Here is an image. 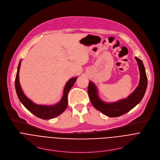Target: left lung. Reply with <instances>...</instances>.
Segmentation results:
<instances>
[{"mask_svg": "<svg viewBox=\"0 0 160 160\" xmlns=\"http://www.w3.org/2000/svg\"><path fill=\"white\" fill-rule=\"evenodd\" d=\"M135 59L139 66L140 81L138 87L127 98L115 102H103L99 98L96 86L93 82H89L88 94L91 103L96 109L109 117H118L127 113L141 102L145 94L148 86V78L145 68L142 61L139 58L135 57Z\"/></svg>", "mask_w": 160, "mask_h": 160, "instance_id": "1", "label": "left lung"}]
</instances>
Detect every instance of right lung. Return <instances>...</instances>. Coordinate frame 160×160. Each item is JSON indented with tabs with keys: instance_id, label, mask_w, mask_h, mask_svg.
<instances>
[{
	"instance_id": "add662e5",
	"label": "right lung",
	"mask_w": 160,
	"mask_h": 160,
	"mask_svg": "<svg viewBox=\"0 0 160 160\" xmlns=\"http://www.w3.org/2000/svg\"><path fill=\"white\" fill-rule=\"evenodd\" d=\"M21 60H20L18 66V70L15 79L16 91L21 102L24 105V106L28 111L33 113L34 115L43 120L52 119L61 115L62 112L65 111L68 106V94L75 84L77 77L72 78L67 82L64 88L62 97L58 103L52 106L38 105L33 102L25 95L23 92H22L19 80V72L21 66Z\"/></svg>"
}]
</instances>
